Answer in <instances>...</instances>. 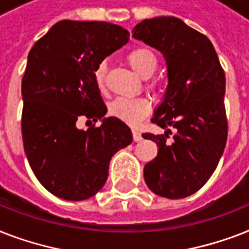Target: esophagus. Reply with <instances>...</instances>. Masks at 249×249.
<instances>
[{"label":"esophagus","instance_id":"obj_1","mask_svg":"<svg viewBox=\"0 0 249 249\" xmlns=\"http://www.w3.org/2000/svg\"><path fill=\"white\" fill-rule=\"evenodd\" d=\"M133 140L136 141V142H138V141L142 140V134H141L138 130H136V129H133Z\"/></svg>","mask_w":249,"mask_h":249}]
</instances>
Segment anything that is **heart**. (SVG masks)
<instances>
[{
	"instance_id": "1",
	"label": "heart",
	"mask_w": 249,
	"mask_h": 249,
	"mask_svg": "<svg viewBox=\"0 0 249 249\" xmlns=\"http://www.w3.org/2000/svg\"><path fill=\"white\" fill-rule=\"evenodd\" d=\"M128 62L133 70L143 79L151 77L158 70V64H159L155 53L148 48L133 49L128 54ZM106 71L107 67L105 62L98 63L97 67L94 68V81L99 90L105 89ZM151 88H156L155 84H151ZM150 112H151V103L142 97H117L112 102H109L108 105V113L111 116L130 125L140 124Z\"/></svg>"
}]
</instances>
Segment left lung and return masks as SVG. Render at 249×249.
<instances>
[{
  "mask_svg": "<svg viewBox=\"0 0 249 249\" xmlns=\"http://www.w3.org/2000/svg\"><path fill=\"white\" fill-rule=\"evenodd\" d=\"M132 33L163 53L169 79L165 99L151 120L165 134H142L159 147L144 165V181L160 196H190L211 178L226 146L224 68L208 37L181 19H144ZM170 127L176 133L169 142Z\"/></svg>",
  "mask_w": 249,
  "mask_h": 249,
  "instance_id": "left-lung-1",
  "label": "left lung"
}]
</instances>
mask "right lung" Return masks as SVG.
I'll return each instance as SVG.
<instances>
[{"label": "right lung", "mask_w": 249, "mask_h": 249, "mask_svg": "<svg viewBox=\"0 0 249 249\" xmlns=\"http://www.w3.org/2000/svg\"><path fill=\"white\" fill-rule=\"evenodd\" d=\"M130 33L107 21H58L33 45L21 80V137L40 183L64 200H84L103 187L109 160L132 143V132L106 106L94 68L128 42ZM80 117L94 121L75 126Z\"/></svg>", "instance_id": "right-lung-1"}]
</instances>
